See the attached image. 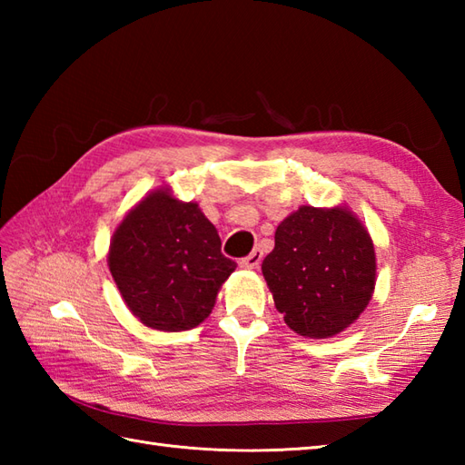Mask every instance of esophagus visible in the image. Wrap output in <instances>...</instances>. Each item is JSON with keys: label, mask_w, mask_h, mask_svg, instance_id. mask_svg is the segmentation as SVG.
<instances>
[{"label": "esophagus", "mask_w": 465, "mask_h": 465, "mask_svg": "<svg viewBox=\"0 0 465 465\" xmlns=\"http://www.w3.org/2000/svg\"><path fill=\"white\" fill-rule=\"evenodd\" d=\"M262 260H263V252L262 250H253L250 255H245V258L240 262V265H242V268L255 270V268H260Z\"/></svg>", "instance_id": "1"}]
</instances>
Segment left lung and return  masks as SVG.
<instances>
[{
    "label": "left lung",
    "mask_w": 465,
    "mask_h": 465,
    "mask_svg": "<svg viewBox=\"0 0 465 465\" xmlns=\"http://www.w3.org/2000/svg\"><path fill=\"white\" fill-rule=\"evenodd\" d=\"M262 272L275 308L295 333L331 338L350 328L371 300L373 242L348 207L302 205L278 225Z\"/></svg>",
    "instance_id": "8db88e82"
}]
</instances>
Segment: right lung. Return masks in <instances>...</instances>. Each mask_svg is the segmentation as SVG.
Returning a JSON list of instances; mask_svg holds the SVG:
<instances>
[{
    "label": "right lung",
    "mask_w": 465,
    "mask_h": 465,
    "mask_svg": "<svg viewBox=\"0 0 465 465\" xmlns=\"http://www.w3.org/2000/svg\"><path fill=\"white\" fill-rule=\"evenodd\" d=\"M107 265L130 312L160 331L200 325L238 268L222 253L200 205L175 200L165 187L145 195L117 225Z\"/></svg>",
    "instance_id": "1"
}]
</instances>
